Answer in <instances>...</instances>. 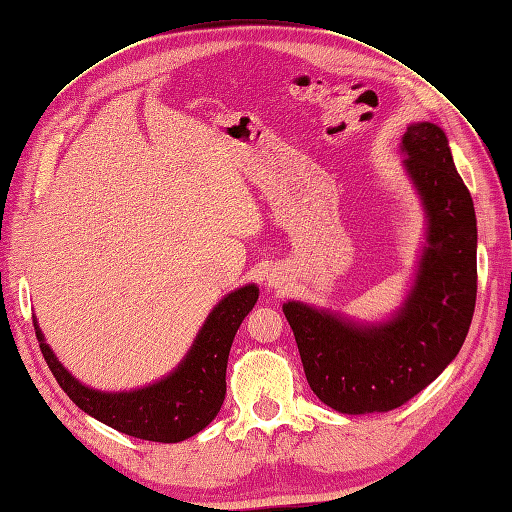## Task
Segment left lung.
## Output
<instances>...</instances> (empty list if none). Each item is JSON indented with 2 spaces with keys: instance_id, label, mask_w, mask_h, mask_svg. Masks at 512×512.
I'll return each instance as SVG.
<instances>
[{
  "instance_id": "obj_1",
  "label": "left lung",
  "mask_w": 512,
  "mask_h": 512,
  "mask_svg": "<svg viewBox=\"0 0 512 512\" xmlns=\"http://www.w3.org/2000/svg\"><path fill=\"white\" fill-rule=\"evenodd\" d=\"M401 149L429 218L427 247L401 312L380 327H359L297 301L284 305L309 386L344 414L404 406L459 354L474 316L476 215L446 134L436 123H412Z\"/></svg>"
}]
</instances>
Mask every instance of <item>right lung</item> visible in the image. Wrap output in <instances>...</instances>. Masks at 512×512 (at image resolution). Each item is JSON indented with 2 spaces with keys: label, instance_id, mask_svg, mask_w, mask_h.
I'll return each instance as SVG.
<instances>
[{
  "label": "right lung",
  "instance_id": "obj_1",
  "mask_svg": "<svg viewBox=\"0 0 512 512\" xmlns=\"http://www.w3.org/2000/svg\"><path fill=\"white\" fill-rule=\"evenodd\" d=\"M258 299L254 284L230 292L215 305L183 363L164 380L130 393H100L81 384L36 337L46 365L64 393L89 416L132 438L173 444L203 431L218 416L226 395V363L232 339Z\"/></svg>",
  "mask_w": 512,
  "mask_h": 512
}]
</instances>
